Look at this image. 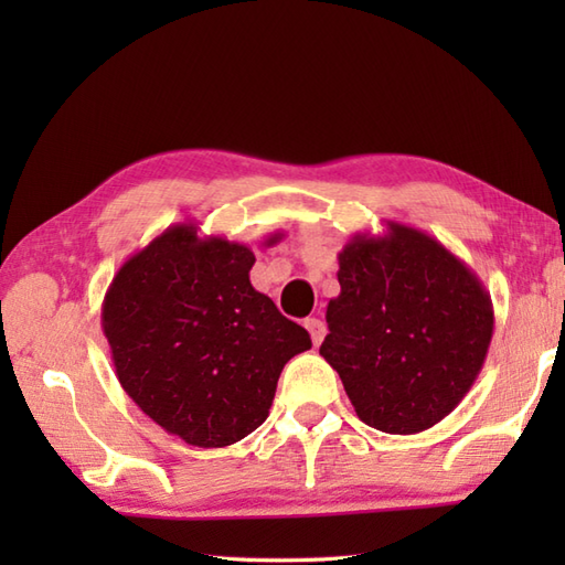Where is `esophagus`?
<instances>
[{
    "instance_id": "obj_1",
    "label": "esophagus",
    "mask_w": 565,
    "mask_h": 565,
    "mask_svg": "<svg viewBox=\"0 0 565 565\" xmlns=\"http://www.w3.org/2000/svg\"><path fill=\"white\" fill-rule=\"evenodd\" d=\"M303 326L310 332V338H313V344H320L322 338H326V322H322L320 318H308Z\"/></svg>"
}]
</instances>
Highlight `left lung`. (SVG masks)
Listing matches in <instances>:
<instances>
[{
    "mask_svg": "<svg viewBox=\"0 0 565 565\" xmlns=\"http://www.w3.org/2000/svg\"><path fill=\"white\" fill-rule=\"evenodd\" d=\"M338 262L320 354L359 419L388 435L437 425L486 362L495 318L483 281L439 239L395 221L354 235Z\"/></svg>",
    "mask_w": 565,
    "mask_h": 565,
    "instance_id": "obj_1",
    "label": "left lung"
}]
</instances>
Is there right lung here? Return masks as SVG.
<instances>
[{"instance_id": "right-lung-1", "label": "right lung", "mask_w": 565, "mask_h": 565, "mask_svg": "<svg viewBox=\"0 0 565 565\" xmlns=\"http://www.w3.org/2000/svg\"><path fill=\"white\" fill-rule=\"evenodd\" d=\"M252 264L247 245L177 223L128 257L104 296L102 328L124 391L191 447H231L255 431L284 364L313 344L255 291Z\"/></svg>"}]
</instances>
